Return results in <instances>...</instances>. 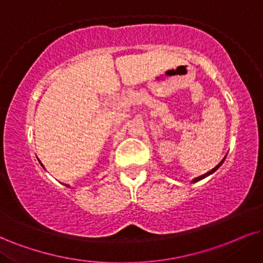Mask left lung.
<instances>
[{
	"label": "left lung",
	"instance_id": "obj_1",
	"mask_svg": "<svg viewBox=\"0 0 263 263\" xmlns=\"http://www.w3.org/2000/svg\"><path fill=\"white\" fill-rule=\"evenodd\" d=\"M226 158V157H224ZM224 158H223V160L221 161V162H219V163L218 164H217V166L215 167V168H213V170H211L210 172H207V173H205V174H202V176H200V177H197V178H195V179H194L193 180V183H195V181H199V180H201V179H203V178H205V177H207V176H210V174H212L213 173V172H215V171H217V170H218V168L219 167H221V164L223 163V161H224Z\"/></svg>",
	"mask_w": 263,
	"mask_h": 263
}]
</instances>
